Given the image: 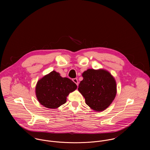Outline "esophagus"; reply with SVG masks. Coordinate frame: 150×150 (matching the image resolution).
<instances>
[{
	"label": "esophagus",
	"mask_w": 150,
	"mask_h": 150,
	"mask_svg": "<svg viewBox=\"0 0 150 150\" xmlns=\"http://www.w3.org/2000/svg\"><path fill=\"white\" fill-rule=\"evenodd\" d=\"M73 81L75 84H76L77 86H79V81H78L77 79H73Z\"/></svg>",
	"instance_id": "1"
}]
</instances>
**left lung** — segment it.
<instances>
[{
	"mask_svg": "<svg viewBox=\"0 0 150 150\" xmlns=\"http://www.w3.org/2000/svg\"><path fill=\"white\" fill-rule=\"evenodd\" d=\"M83 80L78 90L84 97L86 103L96 111H102L108 107L117 94L114 77L106 70L89 69L82 74Z\"/></svg>",
	"mask_w": 150,
	"mask_h": 150,
	"instance_id": "1",
	"label": "left lung"
}]
</instances>
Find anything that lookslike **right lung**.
Segmentation results:
<instances>
[{
  "label": "right lung",
  "mask_w": 150,
  "mask_h": 150,
  "mask_svg": "<svg viewBox=\"0 0 150 150\" xmlns=\"http://www.w3.org/2000/svg\"><path fill=\"white\" fill-rule=\"evenodd\" d=\"M77 88V85L70 79L62 77L59 73L54 70L38 81L35 92L42 105L54 109L65 103L67 96Z\"/></svg>",
  "instance_id": "1"
}]
</instances>
